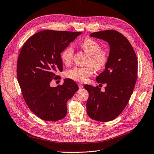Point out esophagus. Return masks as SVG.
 Returning <instances> with one entry per match:
<instances>
[{
	"instance_id": "obj_1",
	"label": "esophagus",
	"mask_w": 154,
	"mask_h": 154,
	"mask_svg": "<svg viewBox=\"0 0 154 154\" xmlns=\"http://www.w3.org/2000/svg\"><path fill=\"white\" fill-rule=\"evenodd\" d=\"M78 85H79V89H82L83 88V85L82 84H79Z\"/></svg>"
}]
</instances>
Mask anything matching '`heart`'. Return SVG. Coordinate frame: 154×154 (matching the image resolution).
<instances>
[{"instance_id":"b5f03b06","label":"heart","mask_w":154,"mask_h":154,"mask_svg":"<svg viewBox=\"0 0 154 154\" xmlns=\"http://www.w3.org/2000/svg\"><path fill=\"white\" fill-rule=\"evenodd\" d=\"M81 48L89 55V63L91 65L84 67L75 66L65 72V76L73 81L84 82L94 73V67L97 70L104 68L108 60V53L106 50H99L100 45L92 38H86L80 44ZM73 50L72 46L65 47L61 53L62 61L65 65H69L72 59Z\"/></svg>"}]
</instances>
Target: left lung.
<instances>
[{"label": "left lung", "instance_id": "1", "mask_svg": "<svg viewBox=\"0 0 154 154\" xmlns=\"http://www.w3.org/2000/svg\"><path fill=\"white\" fill-rule=\"evenodd\" d=\"M90 36L108 42L109 53L105 70L96 77L98 83L106 84L105 91L84 85L89 94L87 112L96 121L109 122L123 111L130 99L137 78V58L128 40L116 31H98Z\"/></svg>", "mask_w": 154, "mask_h": 154}]
</instances>
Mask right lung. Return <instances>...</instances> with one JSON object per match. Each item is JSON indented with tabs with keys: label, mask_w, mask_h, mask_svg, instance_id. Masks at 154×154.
<instances>
[{
	"label": "right lung",
	"mask_w": 154,
	"mask_h": 154,
	"mask_svg": "<svg viewBox=\"0 0 154 154\" xmlns=\"http://www.w3.org/2000/svg\"><path fill=\"white\" fill-rule=\"evenodd\" d=\"M81 32L44 30L30 37L23 45L17 63V76L28 108L45 121L55 122L67 112L66 102L78 91L70 79L51 87L55 72H62L60 54Z\"/></svg>",
	"instance_id": "add662e5"
}]
</instances>
